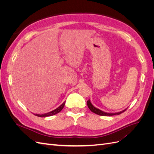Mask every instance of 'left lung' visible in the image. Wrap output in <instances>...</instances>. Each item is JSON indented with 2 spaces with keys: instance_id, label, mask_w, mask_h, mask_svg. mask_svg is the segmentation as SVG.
<instances>
[{
  "instance_id": "8db88e82",
  "label": "left lung",
  "mask_w": 154,
  "mask_h": 154,
  "mask_svg": "<svg viewBox=\"0 0 154 154\" xmlns=\"http://www.w3.org/2000/svg\"><path fill=\"white\" fill-rule=\"evenodd\" d=\"M87 106L88 107V109L91 110V112H94L97 115H100V116H114V115H119L120 114H122L123 112H125L127 109L122 110V111H120L119 112H115V113H109V112H105L102 111L101 110H100L99 109H97L94 106H93V105L91 103V102L90 101V100H88L87 102Z\"/></svg>"
}]
</instances>
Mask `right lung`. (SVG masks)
Masks as SVG:
<instances>
[{"mask_svg":"<svg viewBox=\"0 0 154 154\" xmlns=\"http://www.w3.org/2000/svg\"><path fill=\"white\" fill-rule=\"evenodd\" d=\"M65 103H66V101H64L63 103L61 105L59 106L58 107V108H57V109L53 110H52V111L49 112H48V113H45V114H35V115L36 116H38V117H48V116H51L55 115V114H58V112H60L63 109V106H64V105H65Z\"/></svg>","mask_w":154,"mask_h":154,"instance_id":"add662e5","label":"right lung"}]
</instances>
